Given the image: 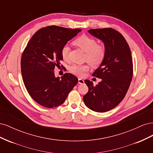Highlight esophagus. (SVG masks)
Instances as JSON below:
<instances>
[{"label":"esophagus","mask_w":153,"mask_h":153,"mask_svg":"<svg viewBox=\"0 0 153 153\" xmlns=\"http://www.w3.org/2000/svg\"><path fill=\"white\" fill-rule=\"evenodd\" d=\"M78 84H84V80L82 79V78H78Z\"/></svg>","instance_id":"1"}]
</instances>
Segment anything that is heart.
<instances>
[{"mask_svg":"<svg viewBox=\"0 0 153 153\" xmlns=\"http://www.w3.org/2000/svg\"><path fill=\"white\" fill-rule=\"evenodd\" d=\"M73 43L81 48L86 53L85 60L89 61L92 65H99L105 57L106 48L103 45L97 44L95 39L87 36H81L73 41ZM69 47L68 45H64L61 49V55L63 59H68ZM71 73L77 76L84 75L86 71L89 69V66L85 64H73L69 68Z\"/></svg>","mask_w":153,"mask_h":153,"instance_id":"heart-1","label":"heart"}]
</instances>
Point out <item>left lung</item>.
Returning <instances> with one entry per match:
<instances>
[{"instance_id": "left-lung-1", "label": "left lung", "mask_w": 153, "mask_h": 153, "mask_svg": "<svg viewBox=\"0 0 153 153\" xmlns=\"http://www.w3.org/2000/svg\"><path fill=\"white\" fill-rule=\"evenodd\" d=\"M89 33L104 43L106 54L92 76L102 79L98 85L85 80L89 88L83 97L88 108L97 112L113 109L124 99L133 77L131 52L123 36L112 28L96 29Z\"/></svg>"}]
</instances>
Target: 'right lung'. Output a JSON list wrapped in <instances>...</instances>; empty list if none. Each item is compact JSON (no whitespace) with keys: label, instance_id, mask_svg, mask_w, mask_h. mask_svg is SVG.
Here are the masks:
<instances>
[{"label":"right lung","instance_id":"right-lung-1","mask_svg":"<svg viewBox=\"0 0 153 153\" xmlns=\"http://www.w3.org/2000/svg\"><path fill=\"white\" fill-rule=\"evenodd\" d=\"M81 30L48 26L37 31L27 43L22 55L21 71L26 89L36 103L47 108L56 107L76 85L77 77L71 73L55 77L54 69L63 59V46Z\"/></svg>","mask_w":153,"mask_h":153}]
</instances>
